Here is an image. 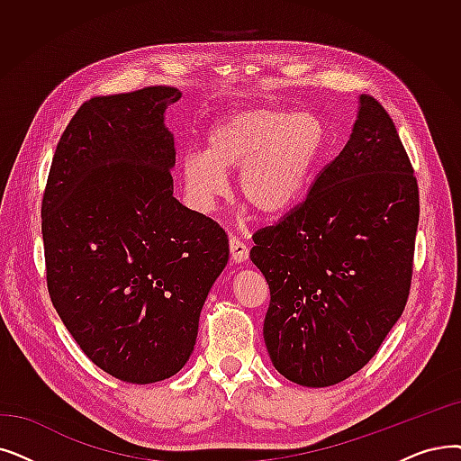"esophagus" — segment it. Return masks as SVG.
<instances>
[{"instance_id": "1", "label": "esophagus", "mask_w": 461, "mask_h": 461, "mask_svg": "<svg viewBox=\"0 0 461 461\" xmlns=\"http://www.w3.org/2000/svg\"><path fill=\"white\" fill-rule=\"evenodd\" d=\"M230 252H231V259L235 264H241L249 259L247 243H243L241 239H237V237H230Z\"/></svg>"}]
</instances>
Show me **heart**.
<instances>
[{
    "instance_id": "heart-1",
    "label": "heart",
    "mask_w": 461,
    "mask_h": 461,
    "mask_svg": "<svg viewBox=\"0 0 461 461\" xmlns=\"http://www.w3.org/2000/svg\"><path fill=\"white\" fill-rule=\"evenodd\" d=\"M328 131L312 113L258 105L237 109L216 122L205 152L188 154L183 185L188 205L209 214L228 192L226 173H237V192L264 218L292 211L311 185Z\"/></svg>"
}]
</instances>
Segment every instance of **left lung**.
<instances>
[{"mask_svg":"<svg viewBox=\"0 0 461 461\" xmlns=\"http://www.w3.org/2000/svg\"><path fill=\"white\" fill-rule=\"evenodd\" d=\"M418 218L393 120L362 95L348 143L307 197L252 235L250 259L271 294L264 339L280 375L326 388L376 354L407 305Z\"/></svg>","mask_w":461,"mask_h":461,"instance_id":"left-lung-1","label":"left lung"}]
</instances>
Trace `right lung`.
I'll return each instance as SVG.
<instances>
[{"instance_id":"right-lung-1","label":"right lung","mask_w":461,"mask_h":461,"mask_svg":"<svg viewBox=\"0 0 461 461\" xmlns=\"http://www.w3.org/2000/svg\"><path fill=\"white\" fill-rule=\"evenodd\" d=\"M181 92L95 95L56 147L41 205L47 288L92 362L133 384L181 371L228 264L226 231L173 197L166 109Z\"/></svg>"}]
</instances>
